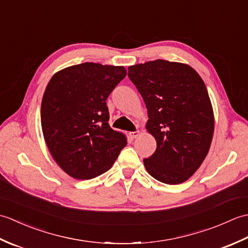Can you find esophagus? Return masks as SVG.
I'll return each mask as SVG.
<instances>
[{
	"label": "esophagus",
	"mask_w": 248,
	"mask_h": 248,
	"mask_svg": "<svg viewBox=\"0 0 248 248\" xmlns=\"http://www.w3.org/2000/svg\"><path fill=\"white\" fill-rule=\"evenodd\" d=\"M131 139H138L140 136V131H135V132H130L129 133Z\"/></svg>",
	"instance_id": "34e87169"
}]
</instances>
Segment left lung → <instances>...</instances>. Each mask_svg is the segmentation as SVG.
Masks as SVG:
<instances>
[{
    "label": "left lung",
    "instance_id": "obj_1",
    "mask_svg": "<svg viewBox=\"0 0 248 248\" xmlns=\"http://www.w3.org/2000/svg\"><path fill=\"white\" fill-rule=\"evenodd\" d=\"M128 76L144 99L147 132L156 140L144 159L150 176L166 184L191 178L207 156L214 113L207 87L187 64L155 60L130 66Z\"/></svg>",
    "mask_w": 248,
    "mask_h": 248
}]
</instances>
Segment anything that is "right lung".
Returning <instances> with one entry per match:
<instances>
[{
    "mask_svg": "<svg viewBox=\"0 0 248 248\" xmlns=\"http://www.w3.org/2000/svg\"><path fill=\"white\" fill-rule=\"evenodd\" d=\"M127 75L123 66L83 62L51 78L41 101V128L56 164L78 180L113 166L127 138L109 127L105 100Z\"/></svg>",
    "mask_w": 248,
    "mask_h": 248,
    "instance_id": "add662e5",
    "label": "right lung"
}]
</instances>
